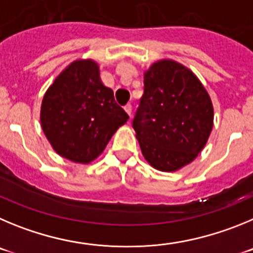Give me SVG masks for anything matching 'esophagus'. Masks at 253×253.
I'll return each instance as SVG.
<instances>
[{"label":"esophagus","mask_w":253,"mask_h":253,"mask_svg":"<svg viewBox=\"0 0 253 253\" xmlns=\"http://www.w3.org/2000/svg\"><path fill=\"white\" fill-rule=\"evenodd\" d=\"M125 111H126V112L128 113L129 117H131V115H132V106H131V103H127L126 106H125Z\"/></svg>","instance_id":"obj_1"}]
</instances>
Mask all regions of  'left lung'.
Masks as SVG:
<instances>
[{"label": "left lung", "instance_id": "8db88e82", "mask_svg": "<svg viewBox=\"0 0 253 253\" xmlns=\"http://www.w3.org/2000/svg\"><path fill=\"white\" fill-rule=\"evenodd\" d=\"M132 126L147 163L160 171H176L206 146L213 104L192 70L174 60H159L143 76Z\"/></svg>", "mask_w": 253, "mask_h": 253}]
</instances>
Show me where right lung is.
Here are the masks:
<instances>
[{
  "mask_svg": "<svg viewBox=\"0 0 253 253\" xmlns=\"http://www.w3.org/2000/svg\"><path fill=\"white\" fill-rule=\"evenodd\" d=\"M128 115L113 90L99 78L95 61L76 60L45 93L40 121L50 145L60 156L79 164L98 158Z\"/></svg>",
  "mask_w": 253,
  "mask_h": 253,
  "instance_id": "right-lung-1",
  "label": "right lung"
}]
</instances>
